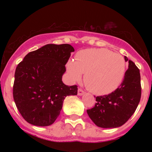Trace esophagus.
I'll return each mask as SVG.
<instances>
[{"label": "esophagus", "instance_id": "34e87169", "mask_svg": "<svg viewBox=\"0 0 152 152\" xmlns=\"http://www.w3.org/2000/svg\"><path fill=\"white\" fill-rule=\"evenodd\" d=\"M84 93H85V92L83 91L82 90L81 88H78V96L83 95V94H84Z\"/></svg>", "mask_w": 152, "mask_h": 152}]
</instances>
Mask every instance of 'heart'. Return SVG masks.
<instances>
[{"instance_id":"obj_1","label":"heart","mask_w":152,"mask_h":152,"mask_svg":"<svg viewBox=\"0 0 152 152\" xmlns=\"http://www.w3.org/2000/svg\"><path fill=\"white\" fill-rule=\"evenodd\" d=\"M74 81H79L84 74V83L91 91L99 95L112 92L119 86L124 76L126 64L120 54L105 48H88L80 50L75 61L66 65Z\"/></svg>"}]
</instances>
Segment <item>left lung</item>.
Masks as SVG:
<instances>
[{"mask_svg": "<svg viewBox=\"0 0 152 152\" xmlns=\"http://www.w3.org/2000/svg\"><path fill=\"white\" fill-rule=\"evenodd\" d=\"M129 61V69L125 72L123 81L114 91L108 95L96 97L94 108L87 114L97 126L116 128L124 124L137 109L142 95L141 76L135 64Z\"/></svg>", "mask_w": 152, "mask_h": 152, "instance_id": "1", "label": "left lung"}]
</instances>
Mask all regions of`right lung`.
Masks as SVG:
<instances>
[{"mask_svg": "<svg viewBox=\"0 0 152 152\" xmlns=\"http://www.w3.org/2000/svg\"><path fill=\"white\" fill-rule=\"evenodd\" d=\"M74 48L69 44H47L28 53L15 72L13 95L23 118L31 124L54 123L67 96L77 95L76 85L62 81L65 65Z\"/></svg>", "mask_w": 152, "mask_h": 152, "instance_id": "1", "label": "right lung"}]
</instances>
